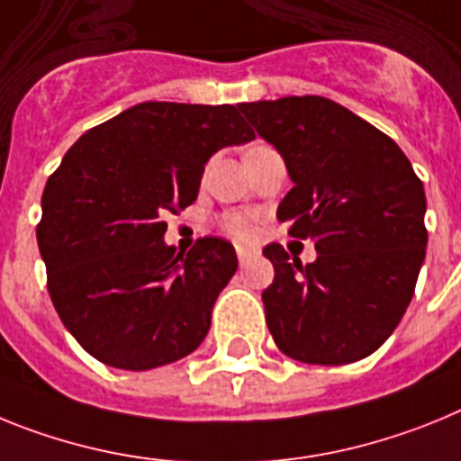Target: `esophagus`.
I'll list each match as a JSON object with an SVG mask.
<instances>
[{
    "mask_svg": "<svg viewBox=\"0 0 461 461\" xmlns=\"http://www.w3.org/2000/svg\"><path fill=\"white\" fill-rule=\"evenodd\" d=\"M236 258H239V264H241V267H246V264L255 258V250H248V248H236Z\"/></svg>",
    "mask_w": 461,
    "mask_h": 461,
    "instance_id": "obj_1",
    "label": "esophagus"
}]
</instances>
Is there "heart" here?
<instances>
[{
	"label": "heart",
	"instance_id": "heart-1",
	"mask_svg": "<svg viewBox=\"0 0 461 461\" xmlns=\"http://www.w3.org/2000/svg\"><path fill=\"white\" fill-rule=\"evenodd\" d=\"M220 227L236 241H250L255 231H258V222H255L253 215L248 213H227L225 218L220 220Z\"/></svg>",
	"mask_w": 461,
	"mask_h": 461
}]
</instances>
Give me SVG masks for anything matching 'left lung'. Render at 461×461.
<instances>
[{"instance_id":"8db88e82","label":"left lung","mask_w":461,"mask_h":461,"mask_svg":"<svg viewBox=\"0 0 461 461\" xmlns=\"http://www.w3.org/2000/svg\"><path fill=\"white\" fill-rule=\"evenodd\" d=\"M239 109L283 155L294 183L276 215L318 250L302 264L280 243L264 248L276 271L262 292L276 346L327 366L369 357L413 299L427 248L422 181L390 136L327 97Z\"/></svg>"}]
</instances>
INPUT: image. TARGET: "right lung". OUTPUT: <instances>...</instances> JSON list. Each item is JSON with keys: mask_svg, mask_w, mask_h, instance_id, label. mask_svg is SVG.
Returning a JSON list of instances; mask_svg holds the SVG:
<instances>
[{"mask_svg": "<svg viewBox=\"0 0 461 461\" xmlns=\"http://www.w3.org/2000/svg\"><path fill=\"white\" fill-rule=\"evenodd\" d=\"M253 139L230 104L143 102L67 150L43 187L37 241L55 311L92 357L148 371L197 350L239 262L218 236L176 253L164 215L197 199L211 155Z\"/></svg>", "mask_w": 461, "mask_h": 461, "instance_id": "right-lung-1", "label": "right lung"}]
</instances>
